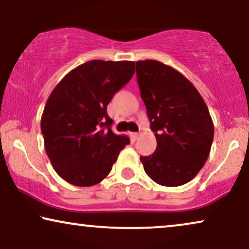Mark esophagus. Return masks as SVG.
<instances>
[{
    "mask_svg": "<svg viewBox=\"0 0 249 249\" xmlns=\"http://www.w3.org/2000/svg\"><path fill=\"white\" fill-rule=\"evenodd\" d=\"M130 136L132 137V139H134V141H137L138 137H139V134H138V132H131Z\"/></svg>",
    "mask_w": 249,
    "mask_h": 249,
    "instance_id": "34e87169",
    "label": "esophagus"
}]
</instances>
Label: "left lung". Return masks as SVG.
Returning <instances> with one entry per match:
<instances>
[{
  "instance_id": "left-lung-1",
  "label": "left lung",
  "mask_w": 249,
  "mask_h": 249,
  "mask_svg": "<svg viewBox=\"0 0 249 249\" xmlns=\"http://www.w3.org/2000/svg\"><path fill=\"white\" fill-rule=\"evenodd\" d=\"M136 73L158 146L141 156L145 172L161 186L177 187L195 178L210 155L214 125L195 86L172 67L137 61Z\"/></svg>"
}]
</instances>
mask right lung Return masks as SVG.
<instances>
[{
    "instance_id": "right-lung-1",
    "label": "right lung",
    "mask_w": 249,
    "mask_h": 249,
    "mask_svg": "<svg viewBox=\"0 0 249 249\" xmlns=\"http://www.w3.org/2000/svg\"><path fill=\"white\" fill-rule=\"evenodd\" d=\"M134 72V61H88L67 73L47 98L40 119L44 145L67 182L78 187L101 182L130 144L127 136L111 130L107 107Z\"/></svg>"
}]
</instances>
